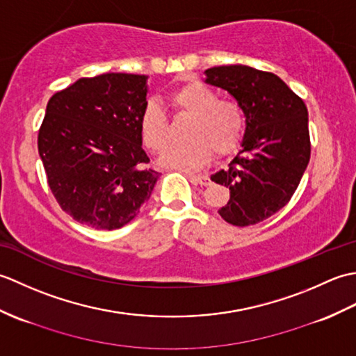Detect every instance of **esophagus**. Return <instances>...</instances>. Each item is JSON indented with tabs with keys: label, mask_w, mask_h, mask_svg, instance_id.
<instances>
[{
	"label": "esophagus",
	"mask_w": 356,
	"mask_h": 356,
	"mask_svg": "<svg viewBox=\"0 0 356 356\" xmlns=\"http://www.w3.org/2000/svg\"><path fill=\"white\" fill-rule=\"evenodd\" d=\"M188 177H190L193 184H199L202 186H207V185L211 184V179L208 176H205V174H200V176H191V174H190Z\"/></svg>",
	"instance_id": "34e87169"
}]
</instances>
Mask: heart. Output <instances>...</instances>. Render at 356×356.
Instances as JSON below:
<instances>
[{
  "mask_svg": "<svg viewBox=\"0 0 356 356\" xmlns=\"http://www.w3.org/2000/svg\"><path fill=\"white\" fill-rule=\"evenodd\" d=\"M170 102L179 115L193 118L184 147L172 148L163 157L166 165L177 170L194 171L203 168L217 156H228L237 149L243 139L246 115L236 99H218L217 92L191 81L180 86L170 95ZM140 136L145 147L156 154L168 149L170 124L161 105L149 101L140 115Z\"/></svg>",
  "mask_w": 356,
  "mask_h": 356,
  "instance_id": "1",
  "label": "heart"
}]
</instances>
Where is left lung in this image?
I'll return each mask as SVG.
<instances>
[{"label": "left lung", "mask_w": 356, "mask_h": 356, "mask_svg": "<svg viewBox=\"0 0 356 356\" xmlns=\"http://www.w3.org/2000/svg\"><path fill=\"white\" fill-rule=\"evenodd\" d=\"M205 74L207 84L226 90L246 115L237 156L211 176L229 188V202L218 214L234 226L260 223L291 200L307 168V108L274 73L237 64L213 67Z\"/></svg>", "instance_id": "8db88e82"}]
</instances>
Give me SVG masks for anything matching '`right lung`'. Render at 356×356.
I'll list each match as a JSON object with an SVG mask.
<instances>
[{
	"instance_id": "add662e5",
	"label": "right lung",
	"mask_w": 356,
	"mask_h": 356,
	"mask_svg": "<svg viewBox=\"0 0 356 356\" xmlns=\"http://www.w3.org/2000/svg\"><path fill=\"white\" fill-rule=\"evenodd\" d=\"M148 76L81 78L50 97L38 151L50 190L67 214L95 229H118L138 216L159 179L147 168L140 115Z\"/></svg>"
}]
</instances>
